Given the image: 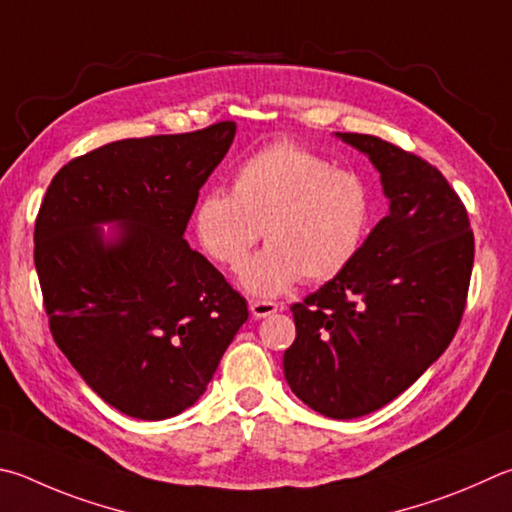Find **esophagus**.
<instances>
[{
  "label": "esophagus",
  "mask_w": 512,
  "mask_h": 512,
  "mask_svg": "<svg viewBox=\"0 0 512 512\" xmlns=\"http://www.w3.org/2000/svg\"><path fill=\"white\" fill-rule=\"evenodd\" d=\"M280 309H282V306L275 304V302H262V300L250 302V315H253V318H257V320L268 318V315L277 313Z\"/></svg>",
  "instance_id": "obj_1"
}]
</instances>
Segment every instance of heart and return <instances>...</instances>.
Returning <instances> with one entry per match:
<instances>
[{
  "label": "heart",
  "mask_w": 512,
  "mask_h": 512,
  "mask_svg": "<svg viewBox=\"0 0 512 512\" xmlns=\"http://www.w3.org/2000/svg\"><path fill=\"white\" fill-rule=\"evenodd\" d=\"M374 219V194L362 176L336 170L293 141H275L237 165L232 192L210 188L192 212L199 246L226 268L244 264L241 286L275 297L306 277L329 282L358 257Z\"/></svg>",
  "instance_id": "obj_1"
}]
</instances>
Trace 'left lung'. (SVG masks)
Here are the masks:
<instances>
[{
	"label": "left lung",
	"instance_id": "1",
	"mask_svg": "<svg viewBox=\"0 0 512 512\" xmlns=\"http://www.w3.org/2000/svg\"><path fill=\"white\" fill-rule=\"evenodd\" d=\"M380 174L389 212L347 271L293 304L284 378L311 410L358 418L394 401L457 333L475 259L468 212L445 176L369 134H336Z\"/></svg>",
	"mask_w": 512,
	"mask_h": 512
}]
</instances>
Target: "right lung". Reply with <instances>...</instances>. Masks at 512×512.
I'll use <instances>...</instances> for the list:
<instances>
[{"mask_svg": "<svg viewBox=\"0 0 512 512\" xmlns=\"http://www.w3.org/2000/svg\"><path fill=\"white\" fill-rule=\"evenodd\" d=\"M235 132L226 120L102 145L44 194L35 268L53 340L132 418L163 421L197 403L248 320L244 297L183 239Z\"/></svg>", "mask_w": 512, "mask_h": 512, "instance_id": "right-lung-1", "label": "right lung"}]
</instances>
